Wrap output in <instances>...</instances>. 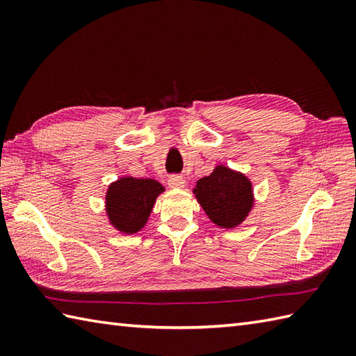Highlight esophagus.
<instances>
[{"mask_svg":"<svg viewBox=\"0 0 356 356\" xmlns=\"http://www.w3.org/2000/svg\"><path fill=\"white\" fill-rule=\"evenodd\" d=\"M168 186L170 188H184L185 186V179L179 174H171L168 177Z\"/></svg>","mask_w":356,"mask_h":356,"instance_id":"34e87169","label":"esophagus"}]
</instances>
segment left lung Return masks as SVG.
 <instances>
[{
  "mask_svg": "<svg viewBox=\"0 0 356 356\" xmlns=\"http://www.w3.org/2000/svg\"><path fill=\"white\" fill-rule=\"evenodd\" d=\"M194 194L209 220L226 229L243 222L254 205L251 180L225 165L197 180Z\"/></svg>",
  "mask_w": 356,
  "mask_h": 356,
  "instance_id": "left-lung-1",
  "label": "left lung"
}]
</instances>
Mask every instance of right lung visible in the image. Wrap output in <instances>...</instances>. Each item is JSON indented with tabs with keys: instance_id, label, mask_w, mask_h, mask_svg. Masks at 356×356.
I'll return each mask as SVG.
<instances>
[{
	"instance_id": "obj_1",
	"label": "right lung",
	"mask_w": 356,
	"mask_h": 356,
	"mask_svg": "<svg viewBox=\"0 0 356 356\" xmlns=\"http://www.w3.org/2000/svg\"><path fill=\"white\" fill-rule=\"evenodd\" d=\"M165 188L154 179L120 177L105 195L110 223L122 234H136L145 226L157 195Z\"/></svg>"
}]
</instances>
